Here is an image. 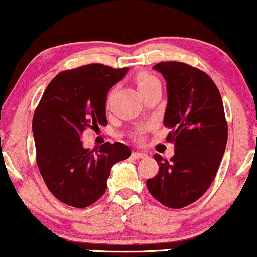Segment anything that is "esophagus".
Returning a JSON list of instances; mask_svg holds the SVG:
<instances>
[{
    "mask_svg": "<svg viewBox=\"0 0 257 257\" xmlns=\"http://www.w3.org/2000/svg\"><path fill=\"white\" fill-rule=\"evenodd\" d=\"M132 156L134 158H137V159H140V158H146L147 157V155L146 153H144V152H139V151H137V152H133L132 153Z\"/></svg>",
    "mask_w": 257,
    "mask_h": 257,
    "instance_id": "esophagus-1",
    "label": "esophagus"
}]
</instances>
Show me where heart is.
I'll list each match as a JSON object with an SVG mask.
<instances>
[{
	"instance_id": "heart-1",
	"label": "heart",
	"mask_w": 257,
	"mask_h": 257,
	"mask_svg": "<svg viewBox=\"0 0 257 257\" xmlns=\"http://www.w3.org/2000/svg\"><path fill=\"white\" fill-rule=\"evenodd\" d=\"M156 84H159L158 79L151 75H149V73H140L137 77V85L140 93H143V91L147 90L149 88H151Z\"/></svg>"
}]
</instances>
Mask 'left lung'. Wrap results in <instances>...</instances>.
<instances>
[{"label": "left lung", "instance_id": "obj_1", "mask_svg": "<svg viewBox=\"0 0 257 257\" xmlns=\"http://www.w3.org/2000/svg\"><path fill=\"white\" fill-rule=\"evenodd\" d=\"M167 81L168 105L163 124L172 129L170 161L155 155L159 170L149 179V192L168 208L198 200L210 187L225 152L228 126L216 84L202 70L179 61L153 66Z\"/></svg>", "mask_w": 257, "mask_h": 257}]
</instances>
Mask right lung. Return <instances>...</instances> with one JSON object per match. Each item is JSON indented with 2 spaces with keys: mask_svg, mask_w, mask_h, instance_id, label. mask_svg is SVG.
I'll list each match as a JSON object with an SVG mask.
<instances>
[{
  "mask_svg": "<svg viewBox=\"0 0 257 257\" xmlns=\"http://www.w3.org/2000/svg\"><path fill=\"white\" fill-rule=\"evenodd\" d=\"M128 67L89 64L58 73L44 90L32 119L36 162L48 190L64 204L85 208L107 187L111 168L131 156L122 143L84 149L87 128L107 125L106 96Z\"/></svg>",
  "mask_w": 257,
  "mask_h": 257,
  "instance_id": "right-lung-1",
  "label": "right lung"
}]
</instances>
